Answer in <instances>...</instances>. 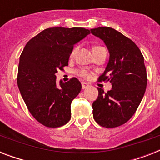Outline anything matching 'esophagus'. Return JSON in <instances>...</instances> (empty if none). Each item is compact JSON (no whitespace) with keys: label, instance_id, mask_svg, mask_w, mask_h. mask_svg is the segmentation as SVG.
<instances>
[{"label":"esophagus","instance_id":"34e87169","mask_svg":"<svg viewBox=\"0 0 160 160\" xmlns=\"http://www.w3.org/2000/svg\"><path fill=\"white\" fill-rule=\"evenodd\" d=\"M81 86H82V89L84 90V89H86V88L89 87V86H90V85H89V84H87V83L82 82L81 83Z\"/></svg>","mask_w":160,"mask_h":160}]
</instances>
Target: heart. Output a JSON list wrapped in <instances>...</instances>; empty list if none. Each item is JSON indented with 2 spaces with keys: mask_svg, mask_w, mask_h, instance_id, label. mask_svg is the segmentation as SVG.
<instances>
[{
  "mask_svg": "<svg viewBox=\"0 0 160 160\" xmlns=\"http://www.w3.org/2000/svg\"><path fill=\"white\" fill-rule=\"evenodd\" d=\"M102 49H105L101 47V46H95L94 48H93V52L94 51H100V50H102ZM75 51H76V48H75L71 51V53H70V55L72 56V55H75ZM77 75L79 76L82 78H85V79H87L90 76V73L87 70H85V69H80V70H77Z\"/></svg>",
  "mask_w": 160,
  "mask_h": 160,
  "instance_id": "b5f03b06",
  "label": "heart"
}]
</instances>
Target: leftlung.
I'll return each mask as SVG.
<instances>
[{
    "label": "left lung",
    "instance_id": "obj_1",
    "mask_svg": "<svg viewBox=\"0 0 160 160\" xmlns=\"http://www.w3.org/2000/svg\"><path fill=\"white\" fill-rule=\"evenodd\" d=\"M104 41L109 52L105 72L98 81L110 82L108 92L98 88L99 96L93 102V117L105 128L125 124L134 114L147 86L144 56L134 41L110 27L90 30Z\"/></svg>",
    "mask_w": 160,
    "mask_h": 160
}]
</instances>
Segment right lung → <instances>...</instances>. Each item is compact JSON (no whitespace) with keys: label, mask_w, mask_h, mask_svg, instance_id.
Returning <instances> with one entry per match:
<instances>
[{"label":"right lung","mask_w":160,"mask_h":160,"mask_svg":"<svg viewBox=\"0 0 160 160\" xmlns=\"http://www.w3.org/2000/svg\"><path fill=\"white\" fill-rule=\"evenodd\" d=\"M90 33L82 27L47 28L27 42L20 56L19 90L30 113L44 126L57 128L70 119V105L81 84L75 77L58 84L55 73L67 66L74 45Z\"/></svg>","instance_id":"obj_1"}]
</instances>
